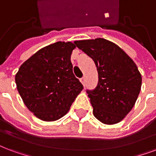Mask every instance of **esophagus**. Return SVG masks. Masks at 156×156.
Instances as JSON below:
<instances>
[{
    "label": "esophagus",
    "instance_id": "1",
    "mask_svg": "<svg viewBox=\"0 0 156 156\" xmlns=\"http://www.w3.org/2000/svg\"><path fill=\"white\" fill-rule=\"evenodd\" d=\"M80 82L83 83V86H85V78H80Z\"/></svg>",
    "mask_w": 156,
    "mask_h": 156
}]
</instances>
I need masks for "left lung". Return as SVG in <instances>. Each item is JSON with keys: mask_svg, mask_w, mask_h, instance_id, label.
<instances>
[{"mask_svg": "<svg viewBox=\"0 0 156 156\" xmlns=\"http://www.w3.org/2000/svg\"><path fill=\"white\" fill-rule=\"evenodd\" d=\"M74 44L97 66L98 84L93 91H87L94 116L108 125L119 123L133 109L141 91L137 66L119 46L106 39L75 41Z\"/></svg>", "mask_w": 156, "mask_h": 156, "instance_id": "obj_1", "label": "left lung"}]
</instances>
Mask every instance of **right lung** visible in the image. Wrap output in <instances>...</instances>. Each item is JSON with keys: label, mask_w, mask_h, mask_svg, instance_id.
I'll list each match as a JSON object with an SVG mask.
<instances>
[{"label": "right lung", "mask_w": 156, "mask_h": 156, "mask_svg": "<svg viewBox=\"0 0 156 156\" xmlns=\"http://www.w3.org/2000/svg\"><path fill=\"white\" fill-rule=\"evenodd\" d=\"M75 47L70 41L45 46L23 63L15 74L23 101L41 120L62 118L83 89L70 60Z\"/></svg>", "instance_id": "obj_1"}]
</instances>
